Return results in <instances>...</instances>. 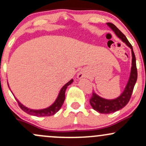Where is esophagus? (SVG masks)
<instances>
[{
    "mask_svg": "<svg viewBox=\"0 0 146 146\" xmlns=\"http://www.w3.org/2000/svg\"><path fill=\"white\" fill-rule=\"evenodd\" d=\"M86 73L83 71H80L78 73V78L79 80H81V79H82L84 78H86Z\"/></svg>",
    "mask_w": 146,
    "mask_h": 146,
    "instance_id": "1",
    "label": "esophagus"
}]
</instances>
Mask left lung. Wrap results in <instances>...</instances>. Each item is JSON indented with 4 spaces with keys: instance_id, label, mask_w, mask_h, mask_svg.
Listing matches in <instances>:
<instances>
[{
    "instance_id": "left-lung-1",
    "label": "left lung",
    "mask_w": 146,
    "mask_h": 146,
    "mask_svg": "<svg viewBox=\"0 0 146 146\" xmlns=\"http://www.w3.org/2000/svg\"><path fill=\"white\" fill-rule=\"evenodd\" d=\"M107 25L114 31L115 35L119 38L121 40L124 42L129 48L131 49L132 53V66L130 69V77L125 87L123 92L120 94L119 96L115 99H105L100 97L95 92H93L92 98L90 100V104L95 110L100 113L102 114H110L115 113L119 110L123 108L128 103L131 97L134 86L137 80V70L136 66V58L134 53L133 48L132 45L129 42L126 37L124 34L121 33L118 28L113 25V23H108Z\"/></svg>"
}]
</instances>
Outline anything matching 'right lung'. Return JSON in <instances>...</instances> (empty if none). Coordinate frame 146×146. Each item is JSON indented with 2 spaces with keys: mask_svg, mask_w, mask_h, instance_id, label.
<instances>
[{
  "mask_svg": "<svg viewBox=\"0 0 146 146\" xmlns=\"http://www.w3.org/2000/svg\"><path fill=\"white\" fill-rule=\"evenodd\" d=\"M73 80L71 79L70 81H68L67 83L65 84L64 85L62 86V88H61L60 90L59 93H58V97L56 99L54 102L51 105H50L49 106L46 107L45 108H42V109H31V108H27V106H25L23 104L19 102V100H18L16 97L14 96V93H12V91L11 90V88L9 86V84H8V86H9L10 90L12 93V94L14 95L15 99L17 100L18 104H19V106L21 107V108L23 111H25V113H27L29 115H33V116H36V117H46V116H51V115H55L57 112L59 110L60 108H61L65 100V91H66L67 87L69 86L70 84H71L73 83Z\"/></svg>",
  "mask_w": 146,
  "mask_h": 146,
  "instance_id": "add662e5",
  "label": "right lung"
}]
</instances>
